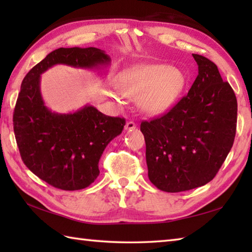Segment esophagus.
<instances>
[{"label":"esophagus","instance_id":"34e87169","mask_svg":"<svg viewBox=\"0 0 252 252\" xmlns=\"http://www.w3.org/2000/svg\"><path fill=\"white\" fill-rule=\"evenodd\" d=\"M135 129H136V125L133 121H129V122L126 123V126H125V130L126 131H133V130H135Z\"/></svg>","mask_w":252,"mask_h":252}]
</instances>
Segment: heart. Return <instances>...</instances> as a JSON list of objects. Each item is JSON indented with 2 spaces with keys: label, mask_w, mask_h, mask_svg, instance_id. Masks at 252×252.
I'll return each mask as SVG.
<instances>
[{
  "label": "heart",
  "mask_w": 252,
  "mask_h": 252,
  "mask_svg": "<svg viewBox=\"0 0 252 252\" xmlns=\"http://www.w3.org/2000/svg\"><path fill=\"white\" fill-rule=\"evenodd\" d=\"M117 84L122 94L137 97V106L144 114L157 116L179 99L186 76L181 69L163 63H140L122 71Z\"/></svg>",
  "instance_id": "1"
}]
</instances>
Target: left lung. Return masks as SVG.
Here are the masks:
<instances>
[{
    "instance_id": "left-lung-1",
    "label": "left lung",
    "mask_w": 252,
    "mask_h": 252,
    "mask_svg": "<svg viewBox=\"0 0 252 252\" xmlns=\"http://www.w3.org/2000/svg\"><path fill=\"white\" fill-rule=\"evenodd\" d=\"M198 76L189 94L168 114L143 121L149 181L168 192L209 183L221 168L236 134L237 99L215 63L192 54Z\"/></svg>"
}]
</instances>
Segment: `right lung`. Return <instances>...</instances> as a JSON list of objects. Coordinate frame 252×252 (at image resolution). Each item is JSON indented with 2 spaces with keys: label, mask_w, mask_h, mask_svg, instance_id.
<instances>
[{
  "label": "right lung",
  "mask_w": 252,
  "mask_h": 252,
  "mask_svg": "<svg viewBox=\"0 0 252 252\" xmlns=\"http://www.w3.org/2000/svg\"><path fill=\"white\" fill-rule=\"evenodd\" d=\"M110 62L96 47H61L32 68L21 83L13 116L20 156L32 173L56 189L78 190L92 184L103 152L121 134L126 120L101 114L92 105L68 114L52 111L42 97L41 74L55 65L103 74Z\"/></svg>",
  "instance_id": "1"
}]
</instances>
